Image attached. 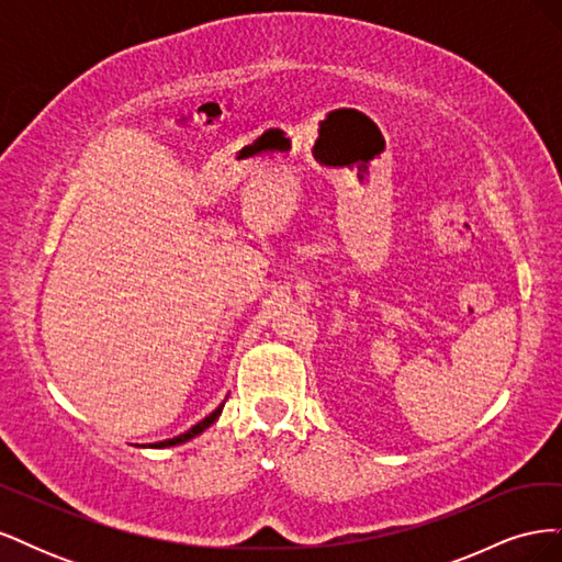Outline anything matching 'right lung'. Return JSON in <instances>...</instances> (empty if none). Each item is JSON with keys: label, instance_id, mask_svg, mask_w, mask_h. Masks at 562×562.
I'll list each match as a JSON object with an SVG mask.
<instances>
[{"label": "right lung", "instance_id": "obj_1", "mask_svg": "<svg viewBox=\"0 0 562 562\" xmlns=\"http://www.w3.org/2000/svg\"><path fill=\"white\" fill-rule=\"evenodd\" d=\"M223 407H225V403H220L215 411L211 413V415H206L203 417L201 422H196L192 429H187L184 434H180V436H173V438H168V440H159V443H151V448H173V446H182V443H187V440H192V438H196L199 434H203L206 431L211 424H215V419L223 415Z\"/></svg>", "mask_w": 562, "mask_h": 562}]
</instances>
